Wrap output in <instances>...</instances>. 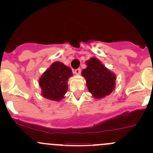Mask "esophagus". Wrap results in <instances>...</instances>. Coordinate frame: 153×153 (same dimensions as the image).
Instances as JSON below:
<instances>
[{
  "instance_id": "obj_1",
  "label": "esophagus",
  "mask_w": 153,
  "mask_h": 153,
  "mask_svg": "<svg viewBox=\"0 0 153 153\" xmlns=\"http://www.w3.org/2000/svg\"><path fill=\"white\" fill-rule=\"evenodd\" d=\"M81 72V69H76L74 70V73L76 74V75H80Z\"/></svg>"
}]
</instances>
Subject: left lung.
<instances>
[{"instance_id":"8db88e82","label":"left lung","mask_w":153,"mask_h":153,"mask_svg":"<svg viewBox=\"0 0 153 153\" xmlns=\"http://www.w3.org/2000/svg\"><path fill=\"white\" fill-rule=\"evenodd\" d=\"M86 65L81 74L85 78L89 92L96 98L109 95L115 88L116 76L95 58L86 61Z\"/></svg>"}]
</instances>
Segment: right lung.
Here are the masks:
<instances>
[{"mask_svg":"<svg viewBox=\"0 0 153 153\" xmlns=\"http://www.w3.org/2000/svg\"><path fill=\"white\" fill-rule=\"evenodd\" d=\"M72 75L69 67L61 62L53 63L40 78L43 96L52 101L62 99L67 92L68 78Z\"/></svg>","mask_w":153,"mask_h":153,"instance_id":"add662e5","label":"right lung"}]
</instances>
